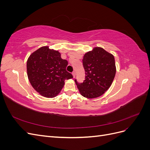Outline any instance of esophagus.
Listing matches in <instances>:
<instances>
[{"label": "esophagus", "mask_w": 150, "mask_h": 150, "mask_svg": "<svg viewBox=\"0 0 150 150\" xmlns=\"http://www.w3.org/2000/svg\"><path fill=\"white\" fill-rule=\"evenodd\" d=\"M72 75H73L74 78H75V76H76V72H75V71H73V72H72Z\"/></svg>", "instance_id": "obj_1"}]
</instances>
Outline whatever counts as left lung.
<instances>
[{
    "instance_id": "1",
    "label": "left lung",
    "mask_w": 150,
    "mask_h": 150,
    "mask_svg": "<svg viewBox=\"0 0 150 150\" xmlns=\"http://www.w3.org/2000/svg\"><path fill=\"white\" fill-rule=\"evenodd\" d=\"M83 64L85 80L78 83L75 79L81 94L87 98L101 96L110 88L115 78L116 69L114 56L96 47L84 54Z\"/></svg>"
}]
</instances>
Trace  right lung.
I'll list each match as a JSON object with an SVG mask.
<instances>
[{"instance_id":"1","label":"right lung","mask_w":150,"mask_h":150,"mask_svg":"<svg viewBox=\"0 0 150 150\" xmlns=\"http://www.w3.org/2000/svg\"><path fill=\"white\" fill-rule=\"evenodd\" d=\"M68 62L58 51L43 46L32 53L27 61L28 79L40 95L54 98L61 92L64 81L73 78L66 71Z\"/></svg>"}]
</instances>
